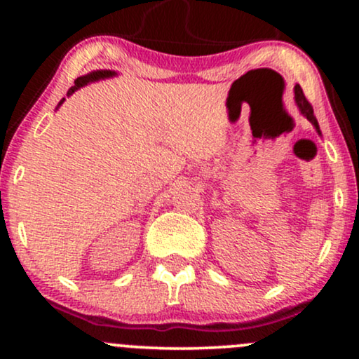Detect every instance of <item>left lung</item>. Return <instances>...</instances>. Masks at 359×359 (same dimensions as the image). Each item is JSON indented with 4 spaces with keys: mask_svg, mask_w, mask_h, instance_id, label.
<instances>
[{
    "mask_svg": "<svg viewBox=\"0 0 359 359\" xmlns=\"http://www.w3.org/2000/svg\"><path fill=\"white\" fill-rule=\"evenodd\" d=\"M295 101H297L300 113H302L304 116H306V118L309 119V121H311L312 125L316 126L317 133L320 135L319 123H317V119H316V116H314V109H312V104L307 101V97L304 96V90H302V88H300V86H295Z\"/></svg>",
    "mask_w": 359,
    "mask_h": 359,
    "instance_id": "obj_1",
    "label": "left lung"
}]
</instances>
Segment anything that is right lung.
Here are the masks:
<instances>
[{"label": "right lung", "mask_w": 359, "mask_h": 359, "mask_svg": "<svg viewBox=\"0 0 359 359\" xmlns=\"http://www.w3.org/2000/svg\"><path fill=\"white\" fill-rule=\"evenodd\" d=\"M111 76H114V72H111V71H96V72H93V74H88V76L77 77V79L74 81L72 88L67 90V96H71L72 93H76L77 89L82 88V86H86V84H88V82H93V81H97V79H104V77H111ZM64 101H65V100H62V101L59 102V106H60Z\"/></svg>", "instance_id": "1"}]
</instances>
